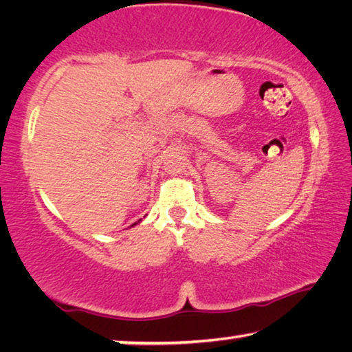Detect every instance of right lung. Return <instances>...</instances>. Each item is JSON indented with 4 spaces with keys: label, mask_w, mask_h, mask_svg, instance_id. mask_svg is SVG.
<instances>
[{
    "label": "right lung",
    "mask_w": 352,
    "mask_h": 352,
    "mask_svg": "<svg viewBox=\"0 0 352 352\" xmlns=\"http://www.w3.org/2000/svg\"><path fill=\"white\" fill-rule=\"evenodd\" d=\"M136 223H138V222H136ZM136 223H133V225H136ZM133 225H132V226H133Z\"/></svg>",
    "instance_id": "1"
}]
</instances>
